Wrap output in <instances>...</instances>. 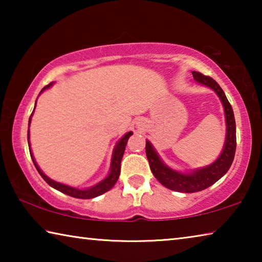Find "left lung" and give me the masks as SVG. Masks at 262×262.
<instances>
[{
    "label": "left lung",
    "instance_id": "1",
    "mask_svg": "<svg viewBox=\"0 0 262 262\" xmlns=\"http://www.w3.org/2000/svg\"><path fill=\"white\" fill-rule=\"evenodd\" d=\"M195 82L202 84L211 89L219 96L221 103L224 108L225 125H227V134L223 149L215 162L207 166L194 168L192 171L180 172L167 166L163 159L159 157L156 149L154 148L151 142L145 141V152L149 161L150 168L159 183L166 188L181 193H195L206 189L220 180L227 172L233 162L234 152H236V121L231 105L225 96L222 88L211 77L205 76L199 72H192Z\"/></svg>",
    "mask_w": 262,
    "mask_h": 262
}]
</instances>
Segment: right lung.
I'll use <instances>...</instances> for the list:
<instances>
[{"mask_svg":"<svg viewBox=\"0 0 262 262\" xmlns=\"http://www.w3.org/2000/svg\"><path fill=\"white\" fill-rule=\"evenodd\" d=\"M53 84H54V83L52 82V83L48 84V85H46L40 91V94H39V95H41L43 91L47 90V89H50L53 85ZM35 105H37V101H35ZM35 105H34V108H35ZM34 108H33V112H34ZM33 112H32V114H31V117L29 119V128H30L31 119H32ZM132 135H133V132L126 133V134L123 135L121 139L117 142V144H115L113 154H112V159H111V167H110L108 174L106 176L103 180L99 181V183H97L96 185L91 186V187H88V188H84V189H79V188H76V187H73V186L61 184V183H59V181H55V180L51 179L50 177H47L45 173H43V172L41 171V168L39 167V165L37 164V162H35V159L33 157V154H32V150H31L30 129H28V143H29L31 158H32L34 166H35V168H37V171L39 172V174L42 177V179L45 180L48 185L52 186L53 188L60 190L61 193H64V194L69 195V196H73V198H76V199H94L96 196H99V195L107 192V190L112 188L113 186L115 185V183L118 181L119 176H120V170H121V159H122V156H123V152H125L127 141Z\"/></svg>","mask_w":262,"mask_h":262,"instance_id":"right-lung-1","label":"right lung"}]
</instances>
